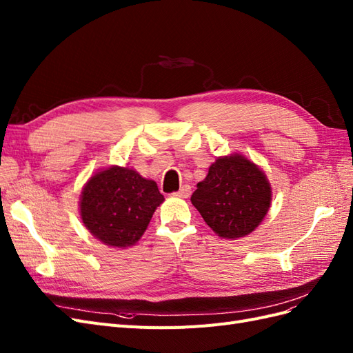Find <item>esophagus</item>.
<instances>
[{"mask_svg": "<svg viewBox=\"0 0 353 353\" xmlns=\"http://www.w3.org/2000/svg\"><path fill=\"white\" fill-rule=\"evenodd\" d=\"M190 194H191V187L190 185H183L176 191V193H174V196L181 197V199H187Z\"/></svg>", "mask_w": 353, "mask_h": 353, "instance_id": "obj_1", "label": "esophagus"}]
</instances>
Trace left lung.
Listing matches in <instances>:
<instances>
[{
	"label": "left lung",
	"mask_w": 353,
	"mask_h": 353,
	"mask_svg": "<svg viewBox=\"0 0 353 353\" xmlns=\"http://www.w3.org/2000/svg\"><path fill=\"white\" fill-rule=\"evenodd\" d=\"M272 191L266 175L241 154L218 157L197 184L191 203L222 239L250 234L268 213Z\"/></svg>",
	"instance_id": "obj_1"
}]
</instances>
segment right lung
I'll use <instances>...</instances> for the list:
<instances>
[{
	"instance_id": "add662e5",
	"label": "right lung",
	"mask_w": 353,
	"mask_h": 353,
	"mask_svg": "<svg viewBox=\"0 0 353 353\" xmlns=\"http://www.w3.org/2000/svg\"><path fill=\"white\" fill-rule=\"evenodd\" d=\"M163 200L153 179L143 178L131 168L110 166L85 184L79 201L81 219L105 245L128 248L141 239Z\"/></svg>"
}]
</instances>
